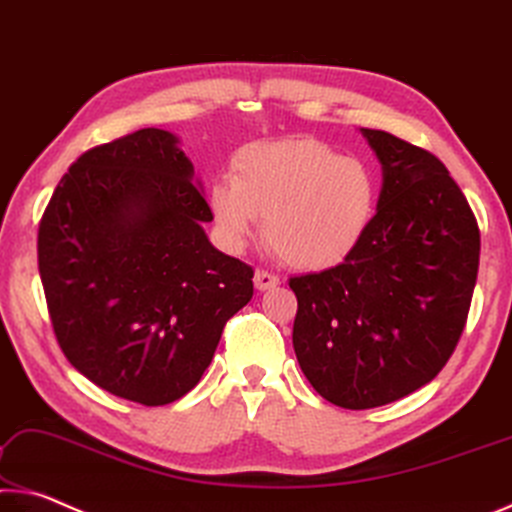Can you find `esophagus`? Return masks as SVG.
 Listing matches in <instances>:
<instances>
[{
    "label": "esophagus",
    "mask_w": 512,
    "mask_h": 512,
    "mask_svg": "<svg viewBox=\"0 0 512 512\" xmlns=\"http://www.w3.org/2000/svg\"><path fill=\"white\" fill-rule=\"evenodd\" d=\"M279 283H281L279 276L272 274V272L256 270V274H254V286H256V290H261V292L272 290V288L279 286Z\"/></svg>",
    "instance_id": "esophagus-1"
}]
</instances>
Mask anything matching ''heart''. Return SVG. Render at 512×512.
Listing matches in <instances>:
<instances>
[{
	"label": "heart",
	"mask_w": 512,
	"mask_h": 512,
	"mask_svg": "<svg viewBox=\"0 0 512 512\" xmlns=\"http://www.w3.org/2000/svg\"><path fill=\"white\" fill-rule=\"evenodd\" d=\"M208 204L224 242L242 249L263 220V238L297 270H329L354 251L376 211V181L356 158L311 138L254 142Z\"/></svg>",
	"instance_id": "heart-1"
}]
</instances>
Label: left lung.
I'll return each mask as SVG.
<instances>
[{"label":"left lung","instance_id":"left-lung-1","mask_svg":"<svg viewBox=\"0 0 512 512\" xmlns=\"http://www.w3.org/2000/svg\"><path fill=\"white\" fill-rule=\"evenodd\" d=\"M383 170L376 215L340 265L292 276V345L331 404L385 406L433 381L460 340L479 272V224L433 154L360 129Z\"/></svg>","mask_w":512,"mask_h":512}]
</instances>
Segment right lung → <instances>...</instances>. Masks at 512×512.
<instances>
[{
  "mask_svg": "<svg viewBox=\"0 0 512 512\" xmlns=\"http://www.w3.org/2000/svg\"><path fill=\"white\" fill-rule=\"evenodd\" d=\"M179 138L140 129L83 154L38 229V270L65 358L99 388L165 406L195 388L254 270L215 249Z\"/></svg>",
  "mask_w": 512,
  "mask_h": 512,
  "instance_id": "add662e5",
  "label": "right lung"
}]
</instances>
